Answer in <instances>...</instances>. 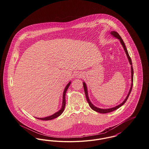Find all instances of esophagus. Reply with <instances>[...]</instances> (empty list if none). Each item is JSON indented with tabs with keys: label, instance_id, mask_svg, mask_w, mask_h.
Returning a JSON list of instances; mask_svg holds the SVG:
<instances>
[{
	"label": "esophagus",
	"instance_id": "1",
	"mask_svg": "<svg viewBox=\"0 0 149 149\" xmlns=\"http://www.w3.org/2000/svg\"><path fill=\"white\" fill-rule=\"evenodd\" d=\"M75 75L76 77H77V78H81V77L83 76L82 73H81V72H79V71L75 73Z\"/></svg>",
	"mask_w": 149,
	"mask_h": 149
}]
</instances>
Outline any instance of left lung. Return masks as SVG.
I'll use <instances>...</instances> for the list:
<instances>
[{"label":"left lung","mask_w":149,"mask_h":149,"mask_svg":"<svg viewBox=\"0 0 149 149\" xmlns=\"http://www.w3.org/2000/svg\"><path fill=\"white\" fill-rule=\"evenodd\" d=\"M111 34L113 36V37H116V38H118V39L120 40V43H121V45H122V46H123V49H124V50H125V52H126V55H127V56L128 61H129V62H130V64L131 66V81H132V83H131V88H130V91H129L128 94L127 96L126 97V99L124 100V101H123L122 103H120V104H119L118 106H117L114 107H113V108H108V109H100V108H97V107L94 106L93 104L91 102V101H90V100H89V97H88V90H87L86 85L85 84V82H83V86H84V92H85L86 98L87 102H88V103L89 106L93 110H94V111H96L97 112L100 113H109V112H112V111H114L117 109L118 108H119L122 106H123V105L125 103V102L127 101L128 98V97H129L130 93L131 92L132 88V86H133V81H134V70H133V67H132V61H131V57H130L129 54H128V53L127 50V49H126V47L125 44V43L123 42V40L122 39V38L120 37V35H119L117 32H116V31H111Z\"/></svg>","instance_id":"left-lung-1"}]
</instances>
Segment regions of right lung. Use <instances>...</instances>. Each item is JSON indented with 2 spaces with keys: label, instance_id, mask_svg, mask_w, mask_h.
I'll list each match as a JSON object with an SVG mask.
<instances>
[{
  "label": "right lung",
  "instance_id": "right-lung-1",
  "mask_svg": "<svg viewBox=\"0 0 149 149\" xmlns=\"http://www.w3.org/2000/svg\"><path fill=\"white\" fill-rule=\"evenodd\" d=\"M71 84V81H70L67 85L66 86L65 89H64V93H63V105L61 107V108L58 111L56 112L55 113L50 116H48V117H45V118H37L36 117V118L38 119V120H53L54 118H56L57 117H58L59 116H60L62 113L64 112V109H65V104H66V102H65V94H66V92L69 88V86H70Z\"/></svg>",
  "mask_w": 149,
  "mask_h": 149
}]
</instances>
